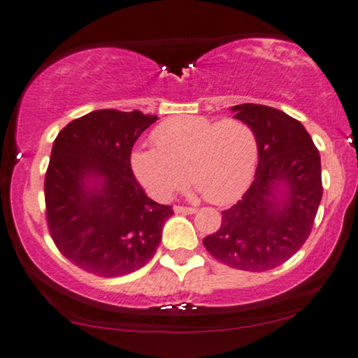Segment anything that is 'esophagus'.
Instances as JSON below:
<instances>
[{"label":"esophagus","mask_w":358,"mask_h":358,"mask_svg":"<svg viewBox=\"0 0 358 358\" xmlns=\"http://www.w3.org/2000/svg\"><path fill=\"white\" fill-rule=\"evenodd\" d=\"M173 211L176 214H193V213H196V209L192 206H180V204H175Z\"/></svg>","instance_id":"esophagus-1"}]
</instances>
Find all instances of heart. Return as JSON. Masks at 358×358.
<instances>
[{"label":"heart","mask_w":358,"mask_h":358,"mask_svg":"<svg viewBox=\"0 0 358 358\" xmlns=\"http://www.w3.org/2000/svg\"><path fill=\"white\" fill-rule=\"evenodd\" d=\"M155 149H136L131 166L152 196L169 199L185 182L213 204L236 201L255 173L259 145L255 132L241 119L178 116L152 134Z\"/></svg>","instance_id":"obj_1"}]
</instances>
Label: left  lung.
<instances>
[{
	"mask_svg": "<svg viewBox=\"0 0 358 358\" xmlns=\"http://www.w3.org/2000/svg\"><path fill=\"white\" fill-rule=\"evenodd\" d=\"M249 124L259 145V165L250 188L222 211L221 227L203 244L221 264L245 271H266L301 249L311 234L322 198L321 157L296 119L264 104L232 106ZM276 187H285L282 206Z\"/></svg>",
	"mask_w": 358,
	"mask_h": 358,
	"instance_id": "1",
	"label": "left lung"
}]
</instances>
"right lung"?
<instances>
[{
	"instance_id": "add662e5",
	"label": "right lung",
	"mask_w": 358,
	"mask_h": 358,
	"mask_svg": "<svg viewBox=\"0 0 358 358\" xmlns=\"http://www.w3.org/2000/svg\"><path fill=\"white\" fill-rule=\"evenodd\" d=\"M157 116L98 109L66 124L55 137L45 171V219L60 254L88 273L114 278L154 257L164 222L173 214L147 196L131 154ZM102 180L88 189L84 180Z\"/></svg>"
}]
</instances>
